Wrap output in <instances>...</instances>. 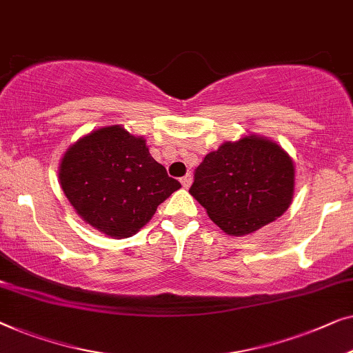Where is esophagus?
I'll use <instances>...</instances> for the list:
<instances>
[{
	"mask_svg": "<svg viewBox=\"0 0 353 353\" xmlns=\"http://www.w3.org/2000/svg\"><path fill=\"white\" fill-rule=\"evenodd\" d=\"M181 183H182L183 188L190 187V183H192V174H190V172H188V174H185V176L181 179Z\"/></svg>",
	"mask_w": 353,
	"mask_h": 353,
	"instance_id": "34e87169",
	"label": "esophagus"
}]
</instances>
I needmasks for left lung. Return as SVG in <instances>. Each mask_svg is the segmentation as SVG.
<instances>
[{"instance_id": "left-lung-1", "label": "left lung", "mask_w": 353, "mask_h": 353, "mask_svg": "<svg viewBox=\"0 0 353 353\" xmlns=\"http://www.w3.org/2000/svg\"><path fill=\"white\" fill-rule=\"evenodd\" d=\"M188 192L228 235H248L290 208L294 163L278 143L251 134L208 153Z\"/></svg>"}]
</instances>
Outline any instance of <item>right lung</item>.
I'll use <instances>...</instances> for the list:
<instances>
[{
    "label": "right lung",
    "mask_w": 353,
    "mask_h": 353,
    "mask_svg": "<svg viewBox=\"0 0 353 353\" xmlns=\"http://www.w3.org/2000/svg\"><path fill=\"white\" fill-rule=\"evenodd\" d=\"M59 181L86 224L112 238H128L181 188L153 160L145 139L113 125L89 132L63 155Z\"/></svg>",
    "instance_id": "obj_1"
}]
</instances>
